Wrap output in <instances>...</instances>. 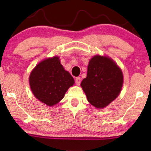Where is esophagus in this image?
<instances>
[{
  "label": "esophagus",
  "instance_id": "34e87169",
  "mask_svg": "<svg viewBox=\"0 0 151 151\" xmlns=\"http://www.w3.org/2000/svg\"><path fill=\"white\" fill-rule=\"evenodd\" d=\"M76 83L77 85H80V83H81V78H80V77L76 78Z\"/></svg>",
  "mask_w": 151,
  "mask_h": 151
}]
</instances>
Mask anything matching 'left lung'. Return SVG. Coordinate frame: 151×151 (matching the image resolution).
<instances>
[{
	"label": "left lung",
	"instance_id": "1",
	"mask_svg": "<svg viewBox=\"0 0 151 151\" xmlns=\"http://www.w3.org/2000/svg\"><path fill=\"white\" fill-rule=\"evenodd\" d=\"M80 85L88 102L103 109L119 96L123 85L122 71L110 58L96 55L89 60L86 78Z\"/></svg>",
	"mask_w": 151,
	"mask_h": 151
}]
</instances>
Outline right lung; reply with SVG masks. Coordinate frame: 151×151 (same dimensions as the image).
Here are the masks:
<instances>
[{
    "instance_id": "right-lung-1",
    "label": "right lung",
    "mask_w": 151,
    "mask_h": 151,
    "mask_svg": "<svg viewBox=\"0 0 151 151\" xmlns=\"http://www.w3.org/2000/svg\"><path fill=\"white\" fill-rule=\"evenodd\" d=\"M29 81L34 96L50 106L58 104L75 82L58 56L39 63L31 72Z\"/></svg>"
}]
</instances>
